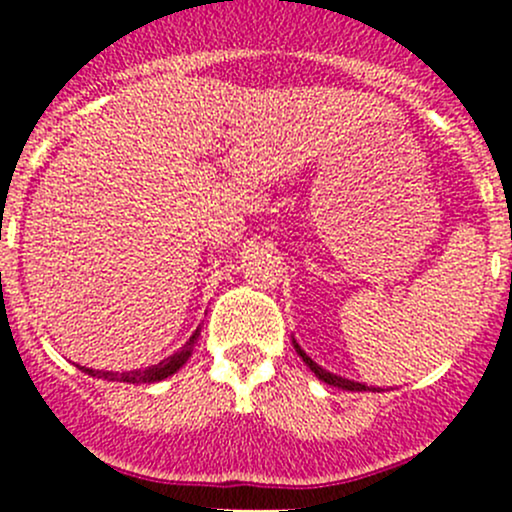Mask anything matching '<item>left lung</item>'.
Instances as JSON below:
<instances>
[{
	"label": "left lung",
	"instance_id": "8db88e82",
	"mask_svg": "<svg viewBox=\"0 0 512 512\" xmlns=\"http://www.w3.org/2000/svg\"><path fill=\"white\" fill-rule=\"evenodd\" d=\"M294 349H297V354L302 356V361H304V364H307L309 369H312L314 374H317L319 379L324 381V384H329V386H339V389H347V391H379V389H374V386H366V384H359V381H349V379H342V376H337V374H332V371L322 369V366H319V364H314V361L309 359V356L302 352V347H299L297 342H294Z\"/></svg>",
	"mask_w": 512,
	"mask_h": 512
}]
</instances>
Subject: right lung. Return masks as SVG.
Returning <instances> with one entry per match:
<instances>
[{"label": "right lung", "mask_w": 512, "mask_h": 512, "mask_svg": "<svg viewBox=\"0 0 512 512\" xmlns=\"http://www.w3.org/2000/svg\"><path fill=\"white\" fill-rule=\"evenodd\" d=\"M198 334L200 332H195L193 337H190V342H185V347L180 349V352L168 356V359H163L156 366H148V369L126 371V374H113V371H94V369H86V366H81V371H86V374L98 376V379H106V381H128V384H156V381L168 379L170 374H175V371H178L180 366L188 361V356H190V352H193L195 342H198Z\"/></svg>", "instance_id": "right-lung-1"}]
</instances>
